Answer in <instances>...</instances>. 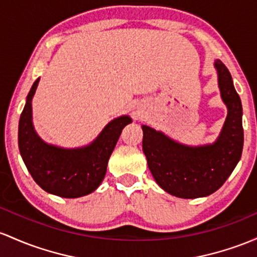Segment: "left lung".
I'll return each mask as SVG.
<instances>
[{
    "label": "left lung",
    "instance_id": "1",
    "mask_svg": "<svg viewBox=\"0 0 257 257\" xmlns=\"http://www.w3.org/2000/svg\"><path fill=\"white\" fill-rule=\"evenodd\" d=\"M222 101L227 106L222 131L215 143L189 146L149 125L143 128V151L157 184L171 195L196 199L211 195L224 184L241 157L243 107L229 70L215 61Z\"/></svg>",
    "mask_w": 257,
    "mask_h": 257
}]
</instances>
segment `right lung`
I'll return each mask as SVG.
<instances>
[{
	"label": "right lung",
	"instance_id": "right-lung-1",
	"mask_svg": "<svg viewBox=\"0 0 257 257\" xmlns=\"http://www.w3.org/2000/svg\"><path fill=\"white\" fill-rule=\"evenodd\" d=\"M40 78L27 96L18 126V145L28 171L47 193L67 199L85 196L98 188L105 178L107 163L122 129L132 123L120 115L106 124L96 139L81 148L66 149L45 143L33 124L32 101Z\"/></svg>",
	"mask_w": 257,
	"mask_h": 257
}]
</instances>
